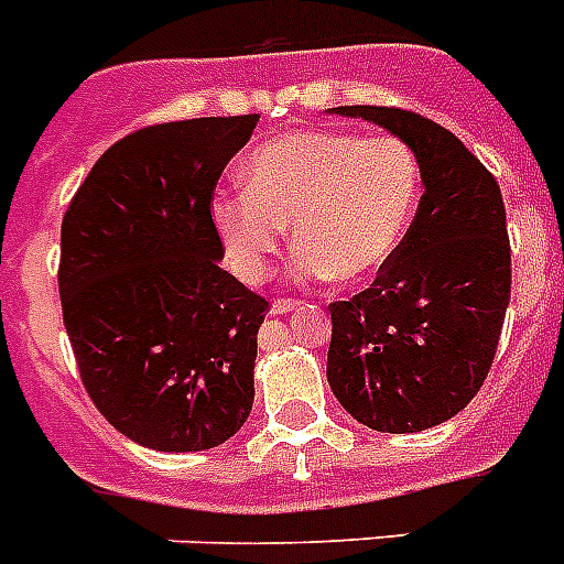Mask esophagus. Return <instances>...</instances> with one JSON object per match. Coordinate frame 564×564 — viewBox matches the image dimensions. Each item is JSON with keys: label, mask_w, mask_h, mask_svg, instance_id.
<instances>
[{"label": "esophagus", "mask_w": 564, "mask_h": 564, "mask_svg": "<svg viewBox=\"0 0 564 564\" xmlns=\"http://www.w3.org/2000/svg\"><path fill=\"white\" fill-rule=\"evenodd\" d=\"M296 305L300 303H294V300H276V303H273V308H270V314H288V311H294Z\"/></svg>", "instance_id": "obj_1"}]
</instances>
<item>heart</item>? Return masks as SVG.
I'll list each match as a JSON object with an SVG mask.
<instances>
[{"instance_id": "1", "label": "heart", "mask_w": 564, "mask_h": 564, "mask_svg": "<svg viewBox=\"0 0 564 564\" xmlns=\"http://www.w3.org/2000/svg\"><path fill=\"white\" fill-rule=\"evenodd\" d=\"M245 186L212 200L238 276L259 282L294 224L303 276L367 282L416 218L422 169L413 148L390 133L291 130L247 156Z\"/></svg>"}]
</instances>
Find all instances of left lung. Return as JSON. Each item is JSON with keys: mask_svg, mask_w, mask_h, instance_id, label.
<instances>
[{"mask_svg": "<svg viewBox=\"0 0 564 564\" xmlns=\"http://www.w3.org/2000/svg\"><path fill=\"white\" fill-rule=\"evenodd\" d=\"M404 139L425 195L395 256L352 300L332 303L326 378L381 434L448 422L489 376L510 305V236L498 180L452 130L399 107H332Z\"/></svg>", "mask_w": 564, "mask_h": 564, "instance_id": "left-lung-1", "label": "left lung"}]
</instances>
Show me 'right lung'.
<instances>
[{
    "instance_id": "obj_1",
    "label": "right lung",
    "mask_w": 564,
    "mask_h": 564,
    "mask_svg": "<svg viewBox=\"0 0 564 564\" xmlns=\"http://www.w3.org/2000/svg\"><path fill=\"white\" fill-rule=\"evenodd\" d=\"M259 116L142 128L107 148L61 227L63 326L89 399L154 452L227 443L253 410L268 300L220 268V171Z\"/></svg>"
}]
</instances>
